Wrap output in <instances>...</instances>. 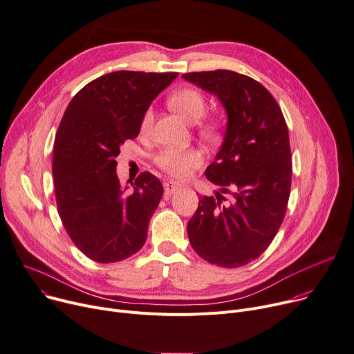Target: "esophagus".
Here are the masks:
<instances>
[{
  "label": "esophagus",
  "instance_id": "esophagus-1",
  "mask_svg": "<svg viewBox=\"0 0 354 354\" xmlns=\"http://www.w3.org/2000/svg\"><path fill=\"white\" fill-rule=\"evenodd\" d=\"M179 187L180 186L174 180H167L163 183V189H165V194H167V195H172L174 192H176L179 189Z\"/></svg>",
  "mask_w": 354,
  "mask_h": 354
}]
</instances>
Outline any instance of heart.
Instances as JSON below:
<instances>
[{"instance_id":"heart-1","label":"heart","mask_w":354,"mask_h":354,"mask_svg":"<svg viewBox=\"0 0 354 354\" xmlns=\"http://www.w3.org/2000/svg\"><path fill=\"white\" fill-rule=\"evenodd\" d=\"M169 106L187 122H198L199 133L206 139H215L221 132L216 118L202 120L207 102L196 88H182L169 97ZM153 124V112L147 109L140 120V133H149ZM155 163L174 179H186L203 163V153L198 148H165L155 156Z\"/></svg>"}]
</instances>
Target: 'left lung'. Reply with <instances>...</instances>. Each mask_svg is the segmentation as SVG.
Here are the masks:
<instances>
[{"mask_svg":"<svg viewBox=\"0 0 354 354\" xmlns=\"http://www.w3.org/2000/svg\"><path fill=\"white\" fill-rule=\"evenodd\" d=\"M182 77L215 93L227 112L222 148L205 171L222 194L199 198L187 236L206 262L245 266L269 248L288 210L292 153L285 116L272 93L243 74L216 69Z\"/></svg>","mask_w":354,"mask_h":354,"instance_id":"1","label":"left lung"}]
</instances>
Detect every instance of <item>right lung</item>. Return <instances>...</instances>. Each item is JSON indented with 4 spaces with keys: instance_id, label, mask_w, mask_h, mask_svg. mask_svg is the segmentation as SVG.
<instances>
[{
    "instance_id": "add662e5",
    "label": "right lung",
    "mask_w": 354,
    "mask_h": 354,
    "mask_svg": "<svg viewBox=\"0 0 354 354\" xmlns=\"http://www.w3.org/2000/svg\"><path fill=\"white\" fill-rule=\"evenodd\" d=\"M176 77L116 71L86 84L65 109L53 151L58 215L71 241L98 263L121 262L147 241L163 186L142 172L127 192L115 158L125 140L138 136L144 112Z\"/></svg>"
}]
</instances>
